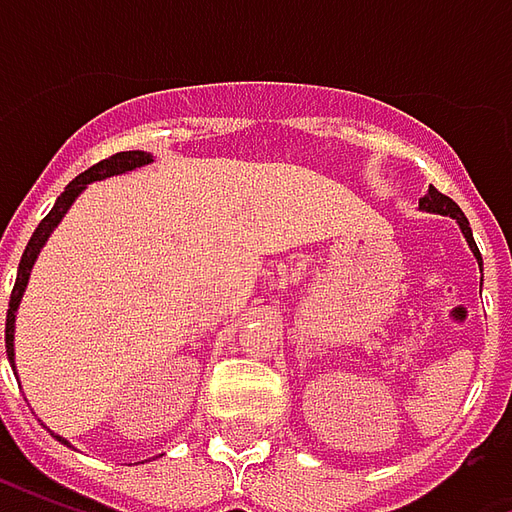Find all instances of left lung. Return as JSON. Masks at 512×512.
Returning a JSON list of instances; mask_svg holds the SVG:
<instances>
[{"mask_svg":"<svg viewBox=\"0 0 512 512\" xmlns=\"http://www.w3.org/2000/svg\"><path fill=\"white\" fill-rule=\"evenodd\" d=\"M419 211L439 213V216H450V219H455V222H458V227H461L463 238H466V244H469V249H472V255L477 257V266H480V271H483V257H480V249H477V244H474V235H472V227H469V219L463 216V211L458 208V202H452L447 194H441L439 189H433V186H430L428 194L419 200Z\"/></svg>","mask_w":512,"mask_h":512,"instance_id":"left-lung-1","label":"left lung"}]
</instances>
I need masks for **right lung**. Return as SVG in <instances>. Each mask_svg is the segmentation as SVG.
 <instances>
[{"instance_id": "obj_1", "label": "right lung", "mask_w": 512, "mask_h": 512, "mask_svg": "<svg viewBox=\"0 0 512 512\" xmlns=\"http://www.w3.org/2000/svg\"><path fill=\"white\" fill-rule=\"evenodd\" d=\"M150 161H153V153H145V150H123V153H115V156L98 161L95 167L82 172L79 178H73L71 183L65 186V191L57 197V202H54V208L49 211V216L35 227V233H32V238H29L24 255H21V263H18V277H16V285H13V293H10V310H7V323H5L7 359H10V367H13V370H16V348H13V343H16L18 304H21V299H24V290H27V282H29V271H32V266H35L40 249H43L46 241H49V235L54 233V227L62 222V216L71 211V205L76 202V197H79L90 183L112 178V175H126V172H131V169L145 167V164H150ZM43 428H46V425H43ZM49 433L57 441H62V444H68V439L57 436L54 430H49Z\"/></svg>"}]
</instances>
